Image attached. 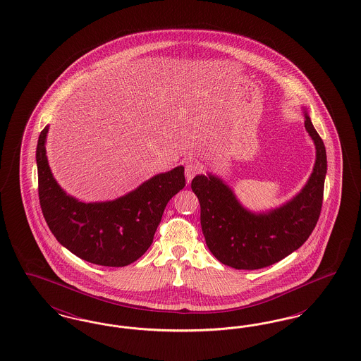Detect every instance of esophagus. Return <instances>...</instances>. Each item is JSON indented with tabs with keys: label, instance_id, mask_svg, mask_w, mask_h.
Here are the masks:
<instances>
[{
	"label": "esophagus",
	"instance_id": "1",
	"mask_svg": "<svg viewBox=\"0 0 361 361\" xmlns=\"http://www.w3.org/2000/svg\"><path fill=\"white\" fill-rule=\"evenodd\" d=\"M200 172H202V165L199 162H196L193 159L187 161V164H185V178H187L188 183H190L192 178Z\"/></svg>",
	"mask_w": 361,
	"mask_h": 361
}]
</instances>
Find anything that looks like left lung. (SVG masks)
Segmentation results:
<instances>
[{"label": "left lung", "instance_id": "left-lung-1", "mask_svg": "<svg viewBox=\"0 0 361 361\" xmlns=\"http://www.w3.org/2000/svg\"><path fill=\"white\" fill-rule=\"evenodd\" d=\"M305 116L317 159L305 188L284 206L253 214L240 206L221 178L200 174L192 180L207 246L224 265L247 271L269 267L299 249L311 235L321 215L327 161L324 140L309 115Z\"/></svg>", "mask_w": 361, "mask_h": 361}]
</instances>
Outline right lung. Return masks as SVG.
Segmentation results:
<instances>
[{
    "label": "right lung",
    "mask_w": 361,
    "mask_h": 361,
    "mask_svg": "<svg viewBox=\"0 0 361 361\" xmlns=\"http://www.w3.org/2000/svg\"><path fill=\"white\" fill-rule=\"evenodd\" d=\"M36 147L37 189L43 216L54 237L73 255L104 267H126L150 247L164 209L185 187L184 168L161 173L112 202L82 203L66 195L52 177L46 137Z\"/></svg>",
    "instance_id": "obj_1"
}]
</instances>
